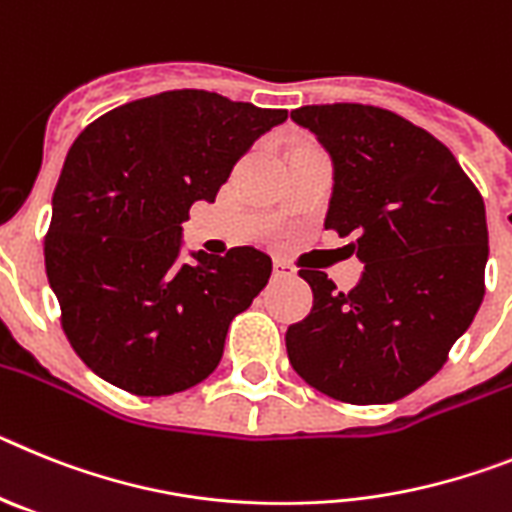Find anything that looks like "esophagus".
<instances>
[{"instance_id": "obj_1", "label": "esophagus", "mask_w": 512, "mask_h": 512, "mask_svg": "<svg viewBox=\"0 0 512 512\" xmlns=\"http://www.w3.org/2000/svg\"><path fill=\"white\" fill-rule=\"evenodd\" d=\"M273 275L275 278H293V275H296V268L286 260H273Z\"/></svg>"}]
</instances>
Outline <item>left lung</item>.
<instances>
[{
	"label": "left lung",
	"mask_w": 512,
	"mask_h": 512,
	"mask_svg": "<svg viewBox=\"0 0 512 512\" xmlns=\"http://www.w3.org/2000/svg\"><path fill=\"white\" fill-rule=\"evenodd\" d=\"M291 118L335 159L324 229L353 234L366 270L348 293L322 270H299L314 306L288 327V361L332 399L397 402L441 371L482 304V193L446 144L391 110L335 102Z\"/></svg>",
	"instance_id": "obj_1"
}]
</instances>
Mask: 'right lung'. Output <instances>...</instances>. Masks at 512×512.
<instances>
[{
    "instance_id": "obj_1",
    "label": "right lung",
    "mask_w": 512,
    "mask_h": 512,
    "mask_svg": "<svg viewBox=\"0 0 512 512\" xmlns=\"http://www.w3.org/2000/svg\"><path fill=\"white\" fill-rule=\"evenodd\" d=\"M286 110L175 90L100 115L66 154L43 239L61 327L84 366L136 397H170L219 366L231 319L268 286L255 247L182 262L195 201Z\"/></svg>"
}]
</instances>
